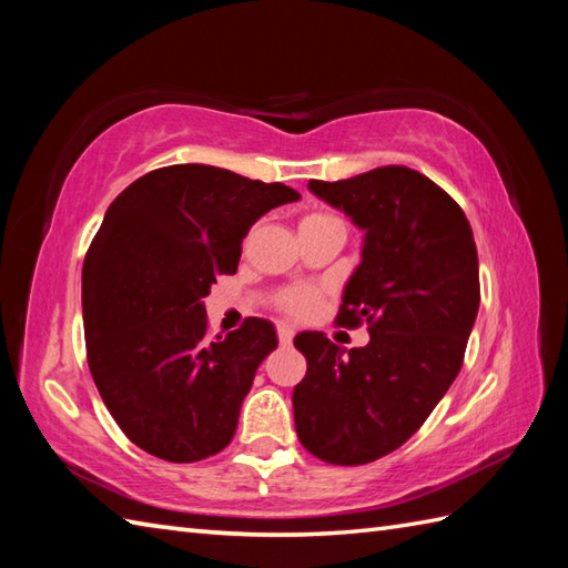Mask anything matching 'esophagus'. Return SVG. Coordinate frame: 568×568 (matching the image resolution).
Segmentation results:
<instances>
[{
  "instance_id": "34e87169",
  "label": "esophagus",
  "mask_w": 568,
  "mask_h": 568,
  "mask_svg": "<svg viewBox=\"0 0 568 568\" xmlns=\"http://www.w3.org/2000/svg\"><path fill=\"white\" fill-rule=\"evenodd\" d=\"M293 336H295V327H291V324H277V342L283 346L291 344Z\"/></svg>"
}]
</instances>
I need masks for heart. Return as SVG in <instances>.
I'll return each mask as SVG.
<instances>
[{
	"mask_svg": "<svg viewBox=\"0 0 568 568\" xmlns=\"http://www.w3.org/2000/svg\"><path fill=\"white\" fill-rule=\"evenodd\" d=\"M317 300L320 297L315 291H312V287H295V291H291L283 297L281 307L293 317H307L310 312H315Z\"/></svg>",
	"mask_w": 568,
	"mask_h": 568,
	"instance_id": "heart-1",
	"label": "heart"
}]
</instances>
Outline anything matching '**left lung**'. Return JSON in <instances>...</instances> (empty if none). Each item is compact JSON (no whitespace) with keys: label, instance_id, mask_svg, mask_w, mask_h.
Instances as JSON below:
<instances>
[{"label":"left lung","instance_id":"8db88e82","mask_svg":"<svg viewBox=\"0 0 568 568\" xmlns=\"http://www.w3.org/2000/svg\"><path fill=\"white\" fill-rule=\"evenodd\" d=\"M310 190L366 232L336 324H366L371 342L346 352L324 332L295 336L307 358L295 429L322 462L364 466L413 437L462 371L480 303L476 241L458 202L413 168Z\"/></svg>","mask_w":568,"mask_h":568}]
</instances>
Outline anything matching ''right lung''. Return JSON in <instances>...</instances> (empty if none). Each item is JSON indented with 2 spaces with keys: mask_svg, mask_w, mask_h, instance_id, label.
<instances>
[{
  "mask_svg": "<svg viewBox=\"0 0 568 568\" xmlns=\"http://www.w3.org/2000/svg\"><path fill=\"white\" fill-rule=\"evenodd\" d=\"M300 195L214 165H165L134 180L104 214L82 265L84 346L94 385L126 437L192 464L234 439L271 322L246 317L210 339L202 297L236 273L253 222Z\"/></svg>",
  "mask_w": 568,
  "mask_h": 568,
  "instance_id": "obj_1",
  "label": "right lung"
}]
</instances>
